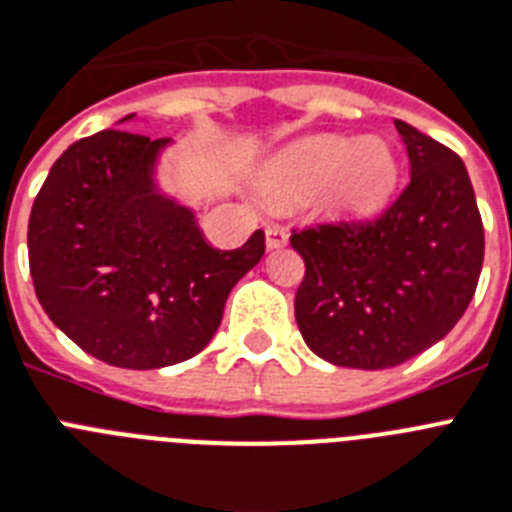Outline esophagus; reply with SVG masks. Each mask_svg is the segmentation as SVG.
Here are the masks:
<instances>
[{
  "mask_svg": "<svg viewBox=\"0 0 512 512\" xmlns=\"http://www.w3.org/2000/svg\"><path fill=\"white\" fill-rule=\"evenodd\" d=\"M290 235H287L282 227H266V248L269 251H277V248H285Z\"/></svg>",
  "mask_w": 512,
  "mask_h": 512,
  "instance_id": "obj_1",
  "label": "esophagus"
}]
</instances>
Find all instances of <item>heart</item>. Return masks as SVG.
<instances>
[{"label": "heart", "instance_id": "1", "mask_svg": "<svg viewBox=\"0 0 512 512\" xmlns=\"http://www.w3.org/2000/svg\"><path fill=\"white\" fill-rule=\"evenodd\" d=\"M398 180L395 151L379 135L356 141L322 135L287 146L259 172V185L280 201H308L329 214L379 206Z\"/></svg>", "mask_w": 512, "mask_h": 512}]
</instances>
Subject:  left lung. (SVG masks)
I'll return each mask as SVG.
<instances>
[{
	"mask_svg": "<svg viewBox=\"0 0 512 512\" xmlns=\"http://www.w3.org/2000/svg\"><path fill=\"white\" fill-rule=\"evenodd\" d=\"M411 183L377 219L293 232L306 261L295 322L316 356L348 369H392L439 342L479 285L484 225L458 154L395 120Z\"/></svg>",
	"mask_w": 512,
	"mask_h": 512,
	"instance_id": "left-lung-1",
	"label": "left lung"
}]
</instances>
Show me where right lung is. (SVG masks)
Masks as SVG:
<instances>
[{"mask_svg":"<svg viewBox=\"0 0 512 512\" xmlns=\"http://www.w3.org/2000/svg\"><path fill=\"white\" fill-rule=\"evenodd\" d=\"M135 120V114L120 122ZM170 138L101 130L52 164L28 219L38 303L88 356L164 369L209 345L227 295L264 256V232L219 251L159 185Z\"/></svg>","mask_w":512,"mask_h":512,"instance_id":"1","label":"right lung"}]
</instances>
